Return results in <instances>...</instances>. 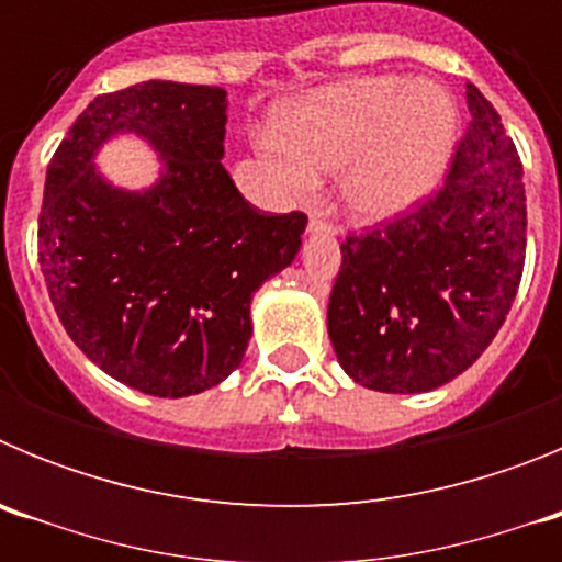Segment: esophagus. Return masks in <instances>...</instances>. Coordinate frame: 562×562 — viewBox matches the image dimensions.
Segmentation results:
<instances>
[{"instance_id":"obj_1","label":"esophagus","mask_w":562,"mask_h":562,"mask_svg":"<svg viewBox=\"0 0 562 562\" xmlns=\"http://www.w3.org/2000/svg\"><path fill=\"white\" fill-rule=\"evenodd\" d=\"M310 233H326V236H331V233H337V227H335V222L326 220L324 211H312Z\"/></svg>"}]
</instances>
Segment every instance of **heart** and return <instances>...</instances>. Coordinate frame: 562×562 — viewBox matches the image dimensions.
Wrapping results in <instances>:
<instances>
[{"label": "heart", "mask_w": 562, "mask_h": 562, "mask_svg": "<svg viewBox=\"0 0 562 562\" xmlns=\"http://www.w3.org/2000/svg\"><path fill=\"white\" fill-rule=\"evenodd\" d=\"M453 143L456 109L441 89L382 76L317 92L286 117L281 143L265 140L261 148L292 196H310L317 171H349V205L366 220H382L439 182Z\"/></svg>", "instance_id": "obj_1"}]
</instances>
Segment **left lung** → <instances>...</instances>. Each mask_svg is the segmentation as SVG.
<instances>
[{
    "label": "left lung",
    "mask_w": 562,
    "mask_h": 562,
    "mask_svg": "<svg viewBox=\"0 0 562 562\" xmlns=\"http://www.w3.org/2000/svg\"><path fill=\"white\" fill-rule=\"evenodd\" d=\"M470 123L445 182L391 222L355 233L329 297L346 374L385 394L434 391L484 355L518 295L526 191L518 148L467 83Z\"/></svg>",
    "instance_id": "8db88e82"
}]
</instances>
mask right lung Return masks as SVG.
Returning <instances> with one entry per match:
<instances>
[{
  "mask_svg": "<svg viewBox=\"0 0 562 562\" xmlns=\"http://www.w3.org/2000/svg\"><path fill=\"white\" fill-rule=\"evenodd\" d=\"M225 89L143 81L89 103L47 166L38 265L58 321L109 376L151 396L220 385L250 342L252 292L292 265L306 213H265L222 166ZM114 131L164 154L146 194L106 187L91 154Z\"/></svg>",
  "mask_w": 562,
  "mask_h": 562,
  "instance_id": "add662e5",
  "label": "right lung"
}]
</instances>
